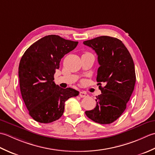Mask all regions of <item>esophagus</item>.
I'll return each mask as SVG.
<instances>
[{
	"instance_id": "34e87169",
	"label": "esophagus",
	"mask_w": 155,
	"mask_h": 155,
	"mask_svg": "<svg viewBox=\"0 0 155 155\" xmlns=\"http://www.w3.org/2000/svg\"><path fill=\"white\" fill-rule=\"evenodd\" d=\"M79 96H80L81 98L87 97H88V94L86 93V92L81 91V92H80V93H79Z\"/></svg>"
}]
</instances>
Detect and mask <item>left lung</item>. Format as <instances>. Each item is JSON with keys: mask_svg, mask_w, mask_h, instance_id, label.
<instances>
[{"mask_svg": "<svg viewBox=\"0 0 155 155\" xmlns=\"http://www.w3.org/2000/svg\"><path fill=\"white\" fill-rule=\"evenodd\" d=\"M98 55L100 67L97 81L101 94L97 97V106L85 112L95 123H113L123 113L132 94L136 82L134 64L130 52L117 38L101 36L83 42Z\"/></svg>", "mask_w": 155, "mask_h": 155, "instance_id": "obj_1", "label": "left lung"}]
</instances>
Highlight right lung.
Instances as JSON below:
<instances>
[{"label": "right lung", "instance_id": "1", "mask_svg": "<svg viewBox=\"0 0 155 155\" xmlns=\"http://www.w3.org/2000/svg\"><path fill=\"white\" fill-rule=\"evenodd\" d=\"M78 43L58 35H48L30 46L22 55L18 67L20 89L29 114L38 123L58 120L64 113L65 101L79 94L54 82L61 58Z\"/></svg>", "mask_w": 155, "mask_h": 155}]
</instances>
